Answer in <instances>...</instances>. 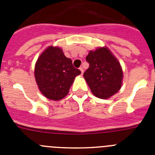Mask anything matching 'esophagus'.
Instances as JSON below:
<instances>
[{"label": "esophagus", "mask_w": 155, "mask_h": 155, "mask_svg": "<svg viewBox=\"0 0 155 155\" xmlns=\"http://www.w3.org/2000/svg\"><path fill=\"white\" fill-rule=\"evenodd\" d=\"M79 70H80L81 72V74H83V73H84V69H83V68H82V67H81V68H79Z\"/></svg>", "instance_id": "esophagus-1"}]
</instances>
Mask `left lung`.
Returning a JSON list of instances; mask_svg holds the SVG:
<instances>
[{"mask_svg":"<svg viewBox=\"0 0 155 155\" xmlns=\"http://www.w3.org/2000/svg\"><path fill=\"white\" fill-rule=\"evenodd\" d=\"M86 61L89 68L83 76L94 96L107 99L120 91L124 73L120 62L109 48L103 46L91 50Z\"/></svg>","mask_w":155,"mask_h":155,"instance_id":"obj_1","label":"left lung"}]
</instances>
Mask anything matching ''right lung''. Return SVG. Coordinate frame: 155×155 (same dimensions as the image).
<instances>
[{
	"mask_svg": "<svg viewBox=\"0 0 155 155\" xmlns=\"http://www.w3.org/2000/svg\"><path fill=\"white\" fill-rule=\"evenodd\" d=\"M34 74L40 92L49 99L59 101L68 95L81 71L74 68L61 48L50 46L38 57Z\"/></svg>",
	"mask_w": 155,
	"mask_h": 155,
	"instance_id": "add662e5",
	"label": "right lung"
}]
</instances>
